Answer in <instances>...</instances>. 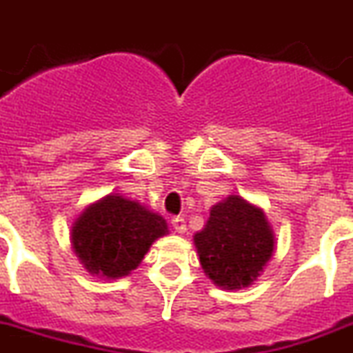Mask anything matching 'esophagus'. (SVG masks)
I'll return each mask as SVG.
<instances>
[{
    "mask_svg": "<svg viewBox=\"0 0 353 353\" xmlns=\"http://www.w3.org/2000/svg\"><path fill=\"white\" fill-rule=\"evenodd\" d=\"M172 228H174V231L179 232V234L186 232L185 219H183V216H174V219H172Z\"/></svg>",
    "mask_w": 353,
    "mask_h": 353,
    "instance_id": "esophagus-1",
    "label": "esophagus"
}]
</instances>
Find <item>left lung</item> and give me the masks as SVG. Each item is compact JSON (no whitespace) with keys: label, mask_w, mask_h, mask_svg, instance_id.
<instances>
[{"label":"left lung","mask_w":353,"mask_h":353,"mask_svg":"<svg viewBox=\"0 0 353 353\" xmlns=\"http://www.w3.org/2000/svg\"><path fill=\"white\" fill-rule=\"evenodd\" d=\"M194 241L204 274L223 290L249 286L274 252L265 213L240 195H229L211 208Z\"/></svg>","instance_id":"left-lung-1"}]
</instances>
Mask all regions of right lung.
<instances>
[{
	"label": "right lung",
	"mask_w": 353,
	"mask_h": 353,
	"mask_svg": "<svg viewBox=\"0 0 353 353\" xmlns=\"http://www.w3.org/2000/svg\"><path fill=\"white\" fill-rule=\"evenodd\" d=\"M167 232L158 213L122 195H106L81 213L70 236L88 272L119 279L137 268L152 241Z\"/></svg>",
	"instance_id": "obj_1"
}]
</instances>
